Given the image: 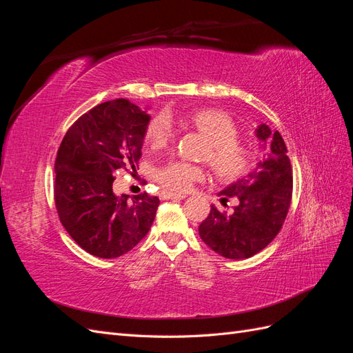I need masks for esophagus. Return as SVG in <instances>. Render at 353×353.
<instances>
[{
	"label": "esophagus",
	"mask_w": 353,
	"mask_h": 353,
	"mask_svg": "<svg viewBox=\"0 0 353 353\" xmlns=\"http://www.w3.org/2000/svg\"><path fill=\"white\" fill-rule=\"evenodd\" d=\"M162 199H174V200H181V199H185V194H178V193H169V191H163L162 194H160Z\"/></svg>",
	"instance_id": "34e87169"
}]
</instances>
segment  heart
Masks as SVG:
<instances>
[{
    "instance_id": "b5f03b06",
    "label": "heart",
    "mask_w": 353,
    "mask_h": 353,
    "mask_svg": "<svg viewBox=\"0 0 353 353\" xmlns=\"http://www.w3.org/2000/svg\"><path fill=\"white\" fill-rule=\"evenodd\" d=\"M183 122L206 140L200 160L208 162L218 179L234 181L249 172L254 152L249 144L239 140V126L228 113L218 109H200L184 114ZM144 138L152 150L168 147L174 138L168 117L154 116L145 128ZM205 168L174 160L156 170L154 181L169 193H187L196 183L205 179Z\"/></svg>"
}]
</instances>
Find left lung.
I'll return each mask as SVG.
<instances>
[{"instance_id": "1", "label": "left lung", "mask_w": 353, "mask_h": 353, "mask_svg": "<svg viewBox=\"0 0 353 353\" xmlns=\"http://www.w3.org/2000/svg\"><path fill=\"white\" fill-rule=\"evenodd\" d=\"M256 137L268 143V157L259 170L218 194L223 206L231 197L239 199V206L231 215L212 206L199 227L201 240L228 259H248L263 250L283 228L292 205L293 170L281 134L262 123Z\"/></svg>"}]
</instances>
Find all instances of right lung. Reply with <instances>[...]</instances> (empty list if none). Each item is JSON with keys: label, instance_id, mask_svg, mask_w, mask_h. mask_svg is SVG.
<instances>
[{"label": "right lung", "instance_id": "obj_1", "mask_svg": "<svg viewBox=\"0 0 353 353\" xmlns=\"http://www.w3.org/2000/svg\"><path fill=\"white\" fill-rule=\"evenodd\" d=\"M150 116L130 100L105 101L82 114L56 159L54 203L61 225L78 245L103 259L119 258L150 230L159 199L113 194V174L138 166Z\"/></svg>", "mask_w": 353, "mask_h": 353}]
</instances>
